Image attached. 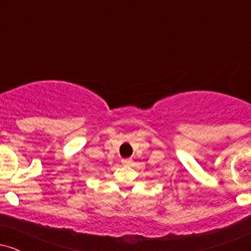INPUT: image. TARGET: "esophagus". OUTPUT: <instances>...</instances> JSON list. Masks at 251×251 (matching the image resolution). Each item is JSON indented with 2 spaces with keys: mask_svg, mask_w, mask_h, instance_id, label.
Returning a JSON list of instances; mask_svg holds the SVG:
<instances>
[{
  "mask_svg": "<svg viewBox=\"0 0 251 251\" xmlns=\"http://www.w3.org/2000/svg\"><path fill=\"white\" fill-rule=\"evenodd\" d=\"M122 163L124 165H129V163H131V159H123Z\"/></svg>",
  "mask_w": 251,
  "mask_h": 251,
  "instance_id": "esophagus-1",
  "label": "esophagus"
}]
</instances>
